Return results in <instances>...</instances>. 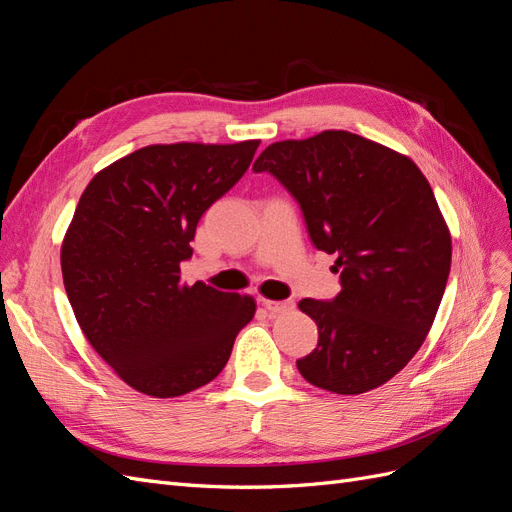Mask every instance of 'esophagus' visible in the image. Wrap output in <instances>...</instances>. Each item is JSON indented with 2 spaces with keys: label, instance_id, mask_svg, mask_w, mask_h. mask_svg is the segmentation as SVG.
Instances as JSON below:
<instances>
[{
  "label": "esophagus",
  "instance_id": "obj_1",
  "mask_svg": "<svg viewBox=\"0 0 512 512\" xmlns=\"http://www.w3.org/2000/svg\"><path fill=\"white\" fill-rule=\"evenodd\" d=\"M262 305H265L267 312L271 316H280V314H288L290 309H294L292 301H269V299H262Z\"/></svg>",
  "mask_w": 512,
  "mask_h": 512
}]
</instances>
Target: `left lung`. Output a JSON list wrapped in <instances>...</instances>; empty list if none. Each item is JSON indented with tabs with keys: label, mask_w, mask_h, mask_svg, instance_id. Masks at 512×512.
<instances>
[{
	"label": "left lung",
	"mask_w": 512,
	"mask_h": 512,
	"mask_svg": "<svg viewBox=\"0 0 512 512\" xmlns=\"http://www.w3.org/2000/svg\"><path fill=\"white\" fill-rule=\"evenodd\" d=\"M297 198L318 250L335 254L342 292L303 299L318 346L301 376L337 395L378 389L408 365L438 314L451 232L408 156L346 130L269 145L254 162Z\"/></svg>",
	"instance_id": "left-lung-1"
}]
</instances>
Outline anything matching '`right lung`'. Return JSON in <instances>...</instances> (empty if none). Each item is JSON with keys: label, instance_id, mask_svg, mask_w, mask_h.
<instances>
[{"label": "right lung", "instance_id": "obj_1", "mask_svg": "<svg viewBox=\"0 0 512 512\" xmlns=\"http://www.w3.org/2000/svg\"><path fill=\"white\" fill-rule=\"evenodd\" d=\"M258 145H149L81 194L61 243L68 301L87 342L138 393L166 399L211 382L256 314L250 294L181 284V262Z\"/></svg>", "mask_w": 512, "mask_h": 512}]
</instances>
